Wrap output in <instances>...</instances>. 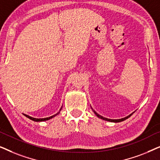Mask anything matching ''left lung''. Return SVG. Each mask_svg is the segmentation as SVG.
<instances>
[{
    "label": "left lung",
    "instance_id": "left-lung-1",
    "mask_svg": "<svg viewBox=\"0 0 160 160\" xmlns=\"http://www.w3.org/2000/svg\"><path fill=\"white\" fill-rule=\"evenodd\" d=\"M93 111H94V113H95L96 116H97L98 117H99V118H100V119H103V120H106V121H108V122H120L124 121V120L127 119H128V118L130 117L131 115H132V114H130V115L128 116V117H124V118H122V119H107V118L102 117V116H100V115L98 114V113H97V112H95V111H94V110H93Z\"/></svg>",
    "mask_w": 160,
    "mask_h": 160
}]
</instances>
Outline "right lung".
Wrapping results in <instances>:
<instances>
[{"label": "right lung", "instance_id": "obj_1", "mask_svg": "<svg viewBox=\"0 0 160 160\" xmlns=\"http://www.w3.org/2000/svg\"><path fill=\"white\" fill-rule=\"evenodd\" d=\"M61 109H62V108H60V110H61ZM60 111H59V112H58V113H56V114L52 116V117H47V118H43V119H36V118L31 117H30V116H28V115H26V114H24V115H25L26 117H28V119H31V120H32V121H34V122H43V121H47V120H49V119H52V118H53L54 117H55L56 115H58V113H60Z\"/></svg>", "mask_w": 160, "mask_h": 160}]
</instances>
